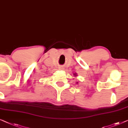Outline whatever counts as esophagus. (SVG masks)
<instances>
[{
    "instance_id": "esophagus-1",
    "label": "esophagus",
    "mask_w": 128,
    "mask_h": 128,
    "mask_svg": "<svg viewBox=\"0 0 128 128\" xmlns=\"http://www.w3.org/2000/svg\"><path fill=\"white\" fill-rule=\"evenodd\" d=\"M59 68H60V69H63V68H64V66H62V65H60V66H59Z\"/></svg>"
}]
</instances>
